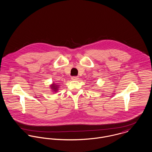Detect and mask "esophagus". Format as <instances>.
<instances>
[{
	"label": "esophagus",
	"instance_id": "34e87169",
	"mask_svg": "<svg viewBox=\"0 0 152 152\" xmlns=\"http://www.w3.org/2000/svg\"><path fill=\"white\" fill-rule=\"evenodd\" d=\"M71 79H72V80H74V81H77L78 80V77H71Z\"/></svg>",
	"mask_w": 152,
	"mask_h": 152
}]
</instances>
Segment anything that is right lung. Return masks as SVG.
Wrapping results in <instances>:
<instances>
[{
  "label": "right lung",
  "instance_id": "add662e5",
  "mask_svg": "<svg viewBox=\"0 0 152 152\" xmlns=\"http://www.w3.org/2000/svg\"><path fill=\"white\" fill-rule=\"evenodd\" d=\"M59 86H58V84H56V83H52V84L50 85V89H51V91L53 92L54 93H56V92H58V88H59Z\"/></svg>",
  "mask_w": 152,
  "mask_h": 152
}]
</instances>
